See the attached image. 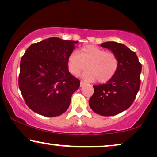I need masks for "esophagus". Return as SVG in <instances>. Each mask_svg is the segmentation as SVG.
Instances as JSON below:
<instances>
[{
    "label": "esophagus",
    "mask_w": 157,
    "mask_h": 157,
    "mask_svg": "<svg viewBox=\"0 0 157 157\" xmlns=\"http://www.w3.org/2000/svg\"><path fill=\"white\" fill-rule=\"evenodd\" d=\"M85 84V82H84L83 81H81L80 82V87H82Z\"/></svg>",
    "instance_id": "esophagus-1"
}]
</instances>
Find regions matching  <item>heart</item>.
<instances>
[{"instance_id": "obj_1", "label": "heart", "mask_w": 157, "mask_h": 157, "mask_svg": "<svg viewBox=\"0 0 157 157\" xmlns=\"http://www.w3.org/2000/svg\"><path fill=\"white\" fill-rule=\"evenodd\" d=\"M68 67L70 73L78 76L87 69L82 78L86 81L105 83L112 79L118 71L119 62L115 54L93 45L82 48L78 52L73 51L68 55Z\"/></svg>"}]
</instances>
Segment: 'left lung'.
<instances>
[{"mask_svg": "<svg viewBox=\"0 0 157 157\" xmlns=\"http://www.w3.org/2000/svg\"><path fill=\"white\" fill-rule=\"evenodd\" d=\"M111 50L118 59V71L107 83L94 85L89 99L91 109L99 115L115 116L128 109L134 102L140 84V64L136 53L125 45L114 41L100 44Z\"/></svg>", "mask_w": 157, "mask_h": 157, "instance_id": "left-lung-1", "label": "left lung"}]
</instances>
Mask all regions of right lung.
Here are the masks:
<instances>
[{
  "label": "right lung",
  "mask_w": 157,
  "mask_h": 157,
  "mask_svg": "<svg viewBox=\"0 0 157 157\" xmlns=\"http://www.w3.org/2000/svg\"><path fill=\"white\" fill-rule=\"evenodd\" d=\"M78 43L50 37L26 50L21 60L18 86L26 105L35 113L54 117L68 109L80 84L67 63Z\"/></svg>",
  "instance_id": "add662e5"
}]
</instances>
